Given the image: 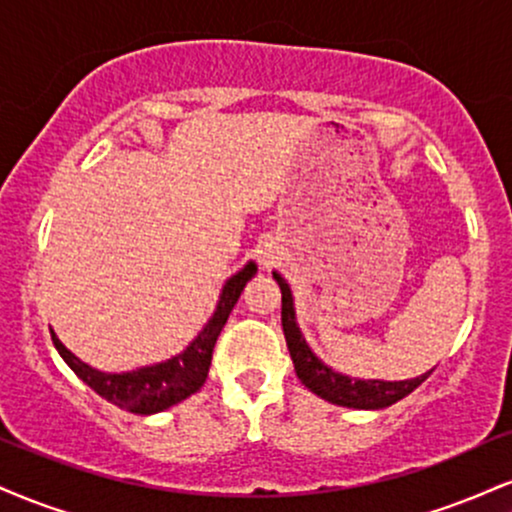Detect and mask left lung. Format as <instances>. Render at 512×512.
I'll return each instance as SVG.
<instances>
[{
    "mask_svg": "<svg viewBox=\"0 0 512 512\" xmlns=\"http://www.w3.org/2000/svg\"><path fill=\"white\" fill-rule=\"evenodd\" d=\"M281 289V327H284L286 346L293 358L298 380L327 402L349 409H385L414 392L431 375V370L411 380H361L337 373V370L322 363L305 342L301 327L296 322V308H293V293L289 281L279 272H272Z\"/></svg>",
    "mask_w": 512,
    "mask_h": 512,
    "instance_id": "obj_1",
    "label": "left lung"
}]
</instances>
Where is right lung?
<instances>
[{"label":"right lung","instance_id":"obj_1","mask_svg":"<svg viewBox=\"0 0 512 512\" xmlns=\"http://www.w3.org/2000/svg\"><path fill=\"white\" fill-rule=\"evenodd\" d=\"M257 274V264L248 262L240 272H236L231 279H226L223 289L219 293V303H216L214 315L209 317L207 325L202 332L168 361L154 363V366H142L137 370H127V373H103V370L88 366L79 356L64 346L57 334H52V344L60 351L69 368L74 370L76 378L84 380L93 392H98L103 399L113 402L115 407L132 411V414H158V411L170 409L173 404L182 402L190 395H195L199 387L207 380L209 366H211V351H214L216 339L226 325L228 315H231L233 305L238 303L240 293H243L245 284Z\"/></svg>","mask_w":512,"mask_h":512}]
</instances>
